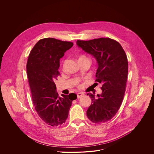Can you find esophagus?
<instances>
[{"mask_svg":"<svg viewBox=\"0 0 154 154\" xmlns=\"http://www.w3.org/2000/svg\"><path fill=\"white\" fill-rule=\"evenodd\" d=\"M83 95H84V94H83V93L78 92V93L77 94V98H80L82 97Z\"/></svg>","mask_w":154,"mask_h":154,"instance_id":"esophagus-1","label":"esophagus"}]
</instances>
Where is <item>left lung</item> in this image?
Wrapping results in <instances>:
<instances>
[{"label": "left lung", "mask_w": 154, "mask_h": 154, "mask_svg": "<svg viewBox=\"0 0 154 154\" xmlns=\"http://www.w3.org/2000/svg\"><path fill=\"white\" fill-rule=\"evenodd\" d=\"M76 44L96 59L95 81L102 84L103 92L97 97L95 93L87 94L92 100L87 117L94 123L108 122L120 109L125 96L128 74L126 54L120 44L109 38L78 40Z\"/></svg>", "instance_id": "8db88e82"}]
</instances>
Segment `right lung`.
<instances>
[{
  "label": "right lung",
  "mask_w": 154,
  "mask_h": 154,
  "mask_svg": "<svg viewBox=\"0 0 154 154\" xmlns=\"http://www.w3.org/2000/svg\"><path fill=\"white\" fill-rule=\"evenodd\" d=\"M73 43L53 38L39 40L28 56L26 72L35 109L45 123L51 126L65 123L75 94L60 97L54 83L60 75V59Z\"/></svg>",
  "instance_id": "right-lung-1"
}]
</instances>
